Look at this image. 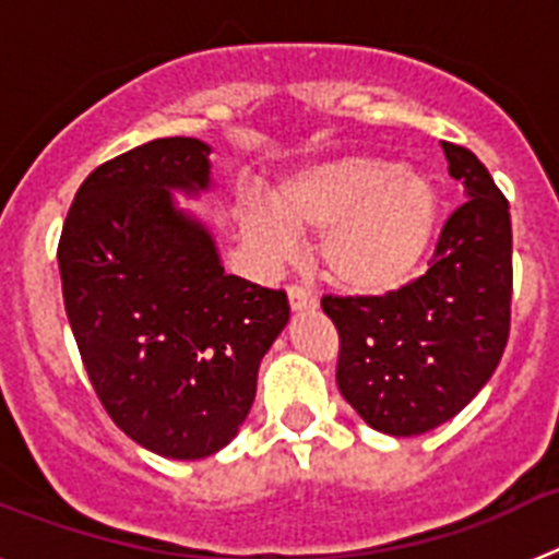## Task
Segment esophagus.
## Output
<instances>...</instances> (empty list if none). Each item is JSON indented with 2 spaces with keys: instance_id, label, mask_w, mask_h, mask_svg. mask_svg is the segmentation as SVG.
<instances>
[{
  "instance_id": "34e87169",
  "label": "esophagus",
  "mask_w": 559,
  "mask_h": 559,
  "mask_svg": "<svg viewBox=\"0 0 559 559\" xmlns=\"http://www.w3.org/2000/svg\"><path fill=\"white\" fill-rule=\"evenodd\" d=\"M288 302L294 313H302V310H316L319 308V299H316L313 290L299 288V285H290L288 288Z\"/></svg>"
}]
</instances>
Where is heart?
Segmentation results:
<instances>
[{
	"label": "heart",
	"mask_w": 559,
	"mask_h": 559,
	"mask_svg": "<svg viewBox=\"0 0 559 559\" xmlns=\"http://www.w3.org/2000/svg\"><path fill=\"white\" fill-rule=\"evenodd\" d=\"M271 210L249 206L246 243L269 263L296 251V235H319V260L335 288L383 296L408 283L431 246L439 192L431 176L378 156H335L285 176Z\"/></svg>",
	"instance_id": "obj_1"
}]
</instances>
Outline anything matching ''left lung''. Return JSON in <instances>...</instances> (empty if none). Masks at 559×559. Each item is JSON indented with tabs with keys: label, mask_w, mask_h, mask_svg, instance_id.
<instances>
[{
	"label": "left lung",
	"mask_w": 559,
	"mask_h": 559,
	"mask_svg": "<svg viewBox=\"0 0 559 559\" xmlns=\"http://www.w3.org/2000/svg\"><path fill=\"white\" fill-rule=\"evenodd\" d=\"M464 201L428 271L386 296H324L341 338L335 383L369 428L417 437L456 417L510 338V204L467 147L442 142Z\"/></svg>",
	"instance_id": "obj_1"
}]
</instances>
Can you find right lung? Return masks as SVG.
Masks as SVG:
<instances>
[{
    "mask_svg": "<svg viewBox=\"0 0 559 559\" xmlns=\"http://www.w3.org/2000/svg\"><path fill=\"white\" fill-rule=\"evenodd\" d=\"M212 147L167 136L88 173L58 243L63 305L108 417L136 445L204 459L237 437L290 319L283 290L226 274L176 192L212 190Z\"/></svg>",
    "mask_w": 559,
    "mask_h": 559,
    "instance_id": "right-lung-1",
    "label": "right lung"
}]
</instances>
